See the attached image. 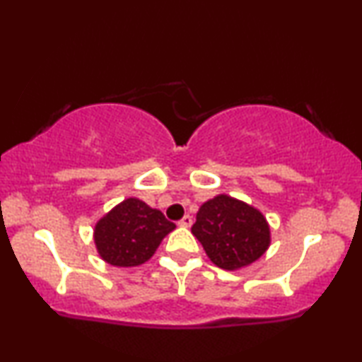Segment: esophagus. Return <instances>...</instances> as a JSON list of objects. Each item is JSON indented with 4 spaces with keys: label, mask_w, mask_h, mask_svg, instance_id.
I'll return each mask as SVG.
<instances>
[{
    "label": "esophagus",
    "mask_w": 362,
    "mask_h": 362,
    "mask_svg": "<svg viewBox=\"0 0 362 362\" xmlns=\"http://www.w3.org/2000/svg\"><path fill=\"white\" fill-rule=\"evenodd\" d=\"M177 224H180L181 227H191V224H192V217H191V216H185L180 222H177Z\"/></svg>",
    "instance_id": "34e87169"
}]
</instances>
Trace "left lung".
<instances>
[{
    "instance_id": "obj_1",
    "label": "left lung",
    "mask_w": 362,
    "mask_h": 362,
    "mask_svg": "<svg viewBox=\"0 0 362 362\" xmlns=\"http://www.w3.org/2000/svg\"><path fill=\"white\" fill-rule=\"evenodd\" d=\"M212 264L222 270L245 269L269 250L270 226L252 204L229 194L206 201L191 227Z\"/></svg>"
}]
</instances>
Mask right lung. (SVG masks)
Wrapping results in <instances>:
<instances>
[{"instance_id": "1", "label": "right lung", "mask_w": 362, "mask_h": 362, "mask_svg": "<svg viewBox=\"0 0 362 362\" xmlns=\"http://www.w3.org/2000/svg\"><path fill=\"white\" fill-rule=\"evenodd\" d=\"M175 229L161 211L138 197H128L97 221L93 244L105 264L128 269L150 260L161 240Z\"/></svg>"}]
</instances>
